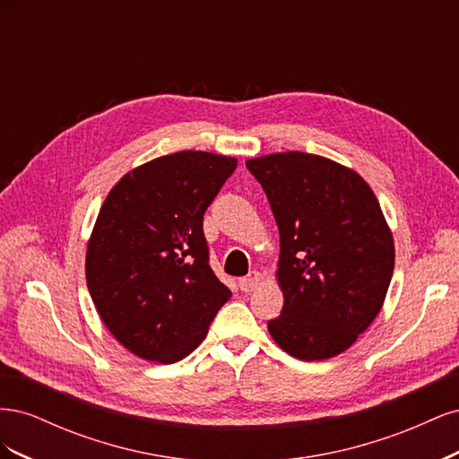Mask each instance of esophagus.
<instances>
[{"label": "esophagus", "instance_id": "obj_1", "mask_svg": "<svg viewBox=\"0 0 459 459\" xmlns=\"http://www.w3.org/2000/svg\"><path fill=\"white\" fill-rule=\"evenodd\" d=\"M260 280H262V275L258 272H251L247 277H241L239 287L243 293H251V290H255L260 285Z\"/></svg>", "mask_w": 459, "mask_h": 459}]
</instances>
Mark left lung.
<instances>
[{"label": "left lung", "instance_id": "obj_1", "mask_svg": "<svg viewBox=\"0 0 459 459\" xmlns=\"http://www.w3.org/2000/svg\"><path fill=\"white\" fill-rule=\"evenodd\" d=\"M280 228L283 310L268 322L304 362L344 352L379 314L394 243L377 197L354 170L308 152L247 160Z\"/></svg>", "mask_w": 459, "mask_h": 459}]
</instances>
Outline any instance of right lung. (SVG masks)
Masks as SVG:
<instances>
[{"label":"right lung","instance_id":"right-lung-1","mask_svg":"<svg viewBox=\"0 0 459 459\" xmlns=\"http://www.w3.org/2000/svg\"><path fill=\"white\" fill-rule=\"evenodd\" d=\"M235 169L233 157L179 151L128 172L107 195L86 281L103 324L135 356L179 362L230 300L208 264L203 216Z\"/></svg>","mask_w":459,"mask_h":459}]
</instances>
